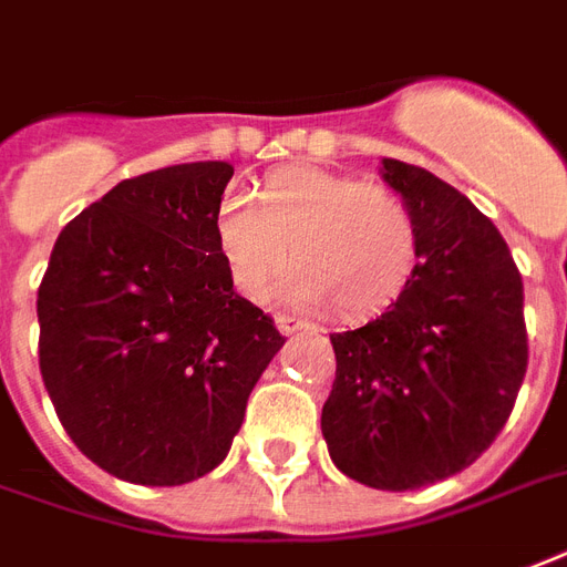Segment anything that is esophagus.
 <instances>
[{"mask_svg":"<svg viewBox=\"0 0 567 567\" xmlns=\"http://www.w3.org/2000/svg\"><path fill=\"white\" fill-rule=\"evenodd\" d=\"M276 329L282 332V336H293V332H300V329H309L306 320L288 318V315H276Z\"/></svg>","mask_w":567,"mask_h":567,"instance_id":"esophagus-1","label":"esophagus"}]
</instances>
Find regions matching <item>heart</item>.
Wrapping results in <instances>:
<instances>
[{
  "mask_svg": "<svg viewBox=\"0 0 567 567\" xmlns=\"http://www.w3.org/2000/svg\"><path fill=\"white\" fill-rule=\"evenodd\" d=\"M214 240L240 297L261 300L293 258L282 300L300 309L336 302L350 320L394 306L417 265V223L403 196L311 164L267 173L256 203L226 190Z\"/></svg>",
  "mask_w": 567,
  "mask_h": 567,
  "instance_id": "obj_1",
  "label": "heart"
}]
</instances>
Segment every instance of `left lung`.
<instances>
[{
	"mask_svg": "<svg viewBox=\"0 0 567 567\" xmlns=\"http://www.w3.org/2000/svg\"><path fill=\"white\" fill-rule=\"evenodd\" d=\"M417 223V265L385 315L332 332L336 382L320 430L341 474L409 492L492 447L527 373L524 282L501 231L423 167L382 158Z\"/></svg>",
	"mask_w": 567,
	"mask_h": 567,
	"instance_id": "1",
	"label": "left lung"
}]
</instances>
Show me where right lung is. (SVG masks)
I'll return each mask as SVG.
<instances>
[{
	"mask_svg": "<svg viewBox=\"0 0 567 567\" xmlns=\"http://www.w3.org/2000/svg\"><path fill=\"white\" fill-rule=\"evenodd\" d=\"M231 164L123 179L58 235L38 291L40 373L102 471L185 485L220 465L285 338L214 240Z\"/></svg>",
	"mask_w": 567,
	"mask_h": 567,
	"instance_id": "1",
	"label": "right lung"
}]
</instances>
